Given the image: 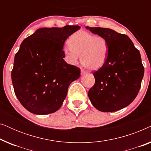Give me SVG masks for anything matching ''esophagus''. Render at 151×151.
I'll use <instances>...</instances> for the list:
<instances>
[{"label": "esophagus", "mask_w": 151, "mask_h": 151, "mask_svg": "<svg viewBox=\"0 0 151 151\" xmlns=\"http://www.w3.org/2000/svg\"><path fill=\"white\" fill-rule=\"evenodd\" d=\"M85 73H86V71H85V70L81 69V74H82V75H84V74H85Z\"/></svg>", "instance_id": "34e87169"}]
</instances>
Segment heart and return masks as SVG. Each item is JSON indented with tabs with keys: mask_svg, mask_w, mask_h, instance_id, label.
<instances>
[{
	"mask_svg": "<svg viewBox=\"0 0 151 151\" xmlns=\"http://www.w3.org/2000/svg\"><path fill=\"white\" fill-rule=\"evenodd\" d=\"M69 47L63 49L66 61L70 65L78 64L80 56L84 67L96 70L102 67L109 55V43L104 37L78 31L68 40Z\"/></svg>",
	"mask_w": 151,
	"mask_h": 151,
	"instance_id": "heart-1",
	"label": "heart"
}]
</instances>
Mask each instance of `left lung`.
<instances>
[{
    "label": "left lung",
    "mask_w": 151,
    "mask_h": 151,
    "mask_svg": "<svg viewBox=\"0 0 151 151\" xmlns=\"http://www.w3.org/2000/svg\"><path fill=\"white\" fill-rule=\"evenodd\" d=\"M86 29L104 37L109 43L106 61L93 73L96 82L88 93L91 102L102 112L124 108L135 100L141 87L144 68L139 51L124 34L109 28Z\"/></svg>",
    "instance_id": "obj_1"
}]
</instances>
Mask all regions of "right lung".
Returning a JSON list of instances; mask_svg holds the SVG:
<instances>
[{
    "mask_svg": "<svg viewBox=\"0 0 151 151\" xmlns=\"http://www.w3.org/2000/svg\"><path fill=\"white\" fill-rule=\"evenodd\" d=\"M78 25L43 27L22 41L14 58L12 80L21 104L36 115L60 108L68 88L80 76V69L64 60L65 40Z\"/></svg>",
    "mask_w": 151,
    "mask_h": 151,
    "instance_id": "1",
    "label": "right lung"
}]
</instances>
